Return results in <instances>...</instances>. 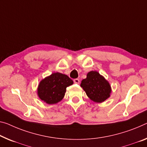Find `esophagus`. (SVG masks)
I'll list each match as a JSON object with an SVG mask.
<instances>
[{"instance_id":"34e87169","label":"esophagus","mask_w":147,"mask_h":147,"mask_svg":"<svg viewBox=\"0 0 147 147\" xmlns=\"http://www.w3.org/2000/svg\"><path fill=\"white\" fill-rule=\"evenodd\" d=\"M74 82L76 83V84H79L80 83V80L78 79H75V80H74Z\"/></svg>"}]
</instances>
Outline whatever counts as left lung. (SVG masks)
I'll use <instances>...</instances> for the list:
<instances>
[{
    "instance_id": "8db88e82",
    "label": "left lung",
    "mask_w": 147,
    "mask_h": 147,
    "mask_svg": "<svg viewBox=\"0 0 147 147\" xmlns=\"http://www.w3.org/2000/svg\"><path fill=\"white\" fill-rule=\"evenodd\" d=\"M80 86L94 102H103L109 98L112 92L109 82L96 71H89L87 78L81 81Z\"/></svg>"
}]
</instances>
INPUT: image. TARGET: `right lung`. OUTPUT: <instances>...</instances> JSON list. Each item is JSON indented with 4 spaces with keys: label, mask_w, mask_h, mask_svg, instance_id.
<instances>
[{
    "label": "right lung",
    "mask_w": 147,
    "mask_h": 147,
    "mask_svg": "<svg viewBox=\"0 0 147 147\" xmlns=\"http://www.w3.org/2000/svg\"><path fill=\"white\" fill-rule=\"evenodd\" d=\"M74 83L68 76L56 72L42 79L37 87V95L48 105L59 102L64 98L66 87Z\"/></svg>",
    "instance_id": "obj_1"
}]
</instances>
